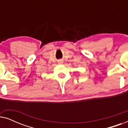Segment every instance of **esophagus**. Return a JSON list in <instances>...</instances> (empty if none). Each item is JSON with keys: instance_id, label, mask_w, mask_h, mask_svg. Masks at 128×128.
I'll list each match as a JSON object with an SVG mask.
<instances>
[{"instance_id": "obj_1", "label": "esophagus", "mask_w": 128, "mask_h": 128, "mask_svg": "<svg viewBox=\"0 0 128 128\" xmlns=\"http://www.w3.org/2000/svg\"><path fill=\"white\" fill-rule=\"evenodd\" d=\"M63 63V62L62 61H60V62H59V64H62Z\"/></svg>"}]
</instances>
